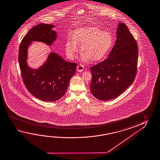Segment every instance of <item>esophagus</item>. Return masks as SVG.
<instances>
[{"mask_svg": "<svg viewBox=\"0 0 160 160\" xmlns=\"http://www.w3.org/2000/svg\"><path fill=\"white\" fill-rule=\"evenodd\" d=\"M84 69V66L82 65H79L77 66V71L78 72H82V71H83Z\"/></svg>", "mask_w": 160, "mask_h": 160, "instance_id": "1", "label": "esophagus"}]
</instances>
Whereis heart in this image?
Here are the masks:
<instances>
[{
	"label": "heart",
	"instance_id": "1",
	"mask_svg": "<svg viewBox=\"0 0 160 160\" xmlns=\"http://www.w3.org/2000/svg\"><path fill=\"white\" fill-rule=\"evenodd\" d=\"M113 37L109 32L102 31L95 27H84L74 32L73 38L68 37L65 45L68 58H72L80 45L81 58L85 61L102 60L110 50Z\"/></svg>",
	"mask_w": 160,
	"mask_h": 160
}]
</instances>
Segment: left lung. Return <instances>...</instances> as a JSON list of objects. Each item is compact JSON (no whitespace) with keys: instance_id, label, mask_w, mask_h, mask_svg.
<instances>
[{"instance_id":"obj_1","label":"left lung","mask_w":160,"mask_h":160,"mask_svg":"<svg viewBox=\"0 0 160 160\" xmlns=\"http://www.w3.org/2000/svg\"><path fill=\"white\" fill-rule=\"evenodd\" d=\"M115 45L108 58L90 68V90L103 101L119 96L132 84L138 61L137 42L126 24L119 23Z\"/></svg>"}]
</instances>
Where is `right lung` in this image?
I'll return each instance as SVG.
<instances>
[{"label":"right lung","mask_w":160,"mask_h":160,"mask_svg":"<svg viewBox=\"0 0 160 160\" xmlns=\"http://www.w3.org/2000/svg\"><path fill=\"white\" fill-rule=\"evenodd\" d=\"M55 27L45 23L33 27L25 35L19 48L18 62L24 84L31 94L45 102L56 101L63 97L77 67V63L68 62L54 52H50L38 68L28 65V50L32 42L52 46L58 38L53 30Z\"/></svg>","instance_id":"add662e5"}]
</instances>
